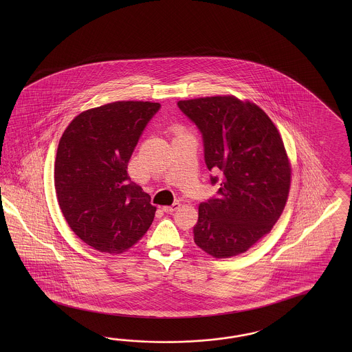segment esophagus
<instances>
[{
  "instance_id": "esophagus-1",
  "label": "esophagus",
  "mask_w": 352,
  "mask_h": 352,
  "mask_svg": "<svg viewBox=\"0 0 352 352\" xmlns=\"http://www.w3.org/2000/svg\"><path fill=\"white\" fill-rule=\"evenodd\" d=\"M179 208H181V204L174 203L171 206H162V210H164L165 213H173V212L178 210Z\"/></svg>"
}]
</instances>
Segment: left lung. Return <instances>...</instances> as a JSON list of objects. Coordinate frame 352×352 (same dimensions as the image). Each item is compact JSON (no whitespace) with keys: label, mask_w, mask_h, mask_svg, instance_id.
Segmentation results:
<instances>
[{"label":"left lung","mask_w":352,"mask_h":352,"mask_svg":"<svg viewBox=\"0 0 352 352\" xmlns=\"http://www.w3.org/2000/svg\"><path fill=\"white\" fill-rule=\"evenodd\" d=\"M178 107L203 134L208 169L221 174L219 196L199 205L193 240L214 258L243 254L270 234L288 200L292 166L283 138L250 100L204 96Z\"/></svg>","instance_id":"left-lung-1"}]
</instances>
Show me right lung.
<instances>
[{
    "instance_id": "obj_1",
    "label": "right lung",
    "mask_w": 352,
    "mask_h": 352,
    "mask_svg": "<svg viewBox=\"0 0 352 352\" xmlns=\"http://www.w3.org/2000/svg\"><path fill=\"white\" fill-rule=\"evenodd\" d=\"M160 103L118 100L86 109L64 130L54 164L59 208L71 230L102 253L121 254L153 222L149 195L129 182L128 164Z\"/></svg>"
}]
</instances>
